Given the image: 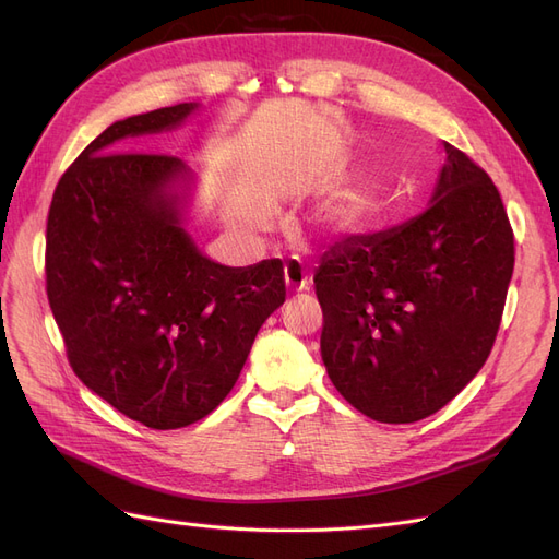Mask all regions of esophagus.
<instances>
[{"instance_id": "esophagus-1", "label": "esophagus", "mask_w": 559, "mask_h": 559, "mask_svg": "<svg viewBox=\"0 0 559 559\" xmlns=\"http://www.w3.org/2000/svg\"><path fill=\"white\" fill-rule=\"evenodd\" d=\"M308 284H310V273H308V267L302 265L300 261H289V263L284 265V286H286V292L298 294L302 289H308Z\"/></svg>"}]
</instances>
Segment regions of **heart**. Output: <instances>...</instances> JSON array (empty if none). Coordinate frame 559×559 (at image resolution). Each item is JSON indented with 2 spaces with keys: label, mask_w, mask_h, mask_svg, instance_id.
<instances>
[{
  "label": "heart",
  "mask_w": 559,
  "mask_h": 559,
  "mask_svg": "<svg viewBox=\"0 0 559 559\" xmlns=\"http://www.w3.org/2000/svg\"><path fill=\"white\" fill-rule=\"evenodd\" d=\"M376 198L361 181H352L331 193L312 214V228L319 240L341 242L357 238L373 224Z\"/></svg>",
  "instance_id": "1"
}]
</instances>
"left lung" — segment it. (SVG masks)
Returning <instances> with one entry per match:
<instances>
[{
    "label": "left lung",
    "mask_w": 559,
    "mask_h": 559,
    "mask_svg": "<svg viewBox=\"0 0 559 559\" xmlns=\"http://www.w3.org/2000/svg\"><path fill=\"white\" fill-rule=\"evenodd\" d=\"M429 207L401 226L335 242L314 270L321 359L366 417L411 425L441 411L492 352L513 230L492 179L443 142Z\"/></svg>",
    "instance_id": "obj_1"
}]
</instances>
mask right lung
<instances>
[{
  "label": "right lung",
  "instance_id": "right-lung-1",
  "mask_svg": "<svg viewBox=\"0 0 559 559\" xmlns=\"http://www.w3.org/2000/svg\"><path fill=\"white\" fill-rule=\"evenodd\" d=\"M198 109L183 103L111 123L58 181L46 226V292L74 373L160 431L193 425L228 396L286 298L280 259L230 267L200 251L189 165L114 154Z\"/></svg>",
  "mask_w": 559,
  "mask_h": 559
}]
</instances>
